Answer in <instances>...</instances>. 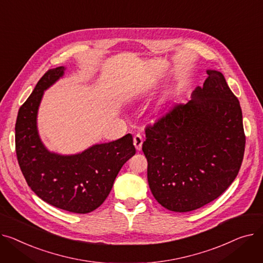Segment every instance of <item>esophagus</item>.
I'll use <instances>...</instances> for the list:
<instances>
[{
	"instance_id": "esophagus-1",
	"label": "esophagus",
	"mask_w": 263,
	"mask_h": 263,
	"mask_svg": "<svg viewBox=\"0 0 263 263\" xmlns=\"http://www.w3.org/2000/svg\"><path fill=\"white\" fill-rule=\"evenodd\" d=\"M142 143H143V138L141 135L137 134L136 136H134V145L137 151H141Z\"/></svg>"
}]
</instances>
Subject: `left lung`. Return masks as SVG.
Segmentation results:
<instances>
[{"label": "left lung", "instance_id": "1", "mask_svg": "<svg viewBox=\"0 0 263 263\" xmlns=\"http://www.w3.org/2000/svg\"><path fill=\"white\" fill-rule=\"evenodd\" d=\"M207 74L187 104L174 106L145 129L142 151L149 189L161 206L175 212L192 211L218 198L243 160L240 103L221 72Z\"/></svg>", "mask_w": 263, "mask_h": 263}]
</instances>
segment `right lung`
I'll list each match as a JSON object with an SVG mask.
<instances>
[{
	"instance_id": "1",
	"label": "right lung",
	"mask_w": 263,
	"mask_h": 263,
	"mask_svg": "<svg viewBox=\"0 0 263 263\" xmlns=\"http://www.w3.org/2000/svg\"><path fill=\"white\" fill-rule=\"evenodd\" d=\"M65 70L57 67L46 72L20 107L14 128L15 152L25 180L36 195L59 209L89 213L104 203L136 148L130 134L73 155H61L44 146L37 127L38 109L44 91L64 76Z\"/></svg>"
}]
</instances>
